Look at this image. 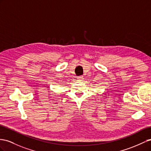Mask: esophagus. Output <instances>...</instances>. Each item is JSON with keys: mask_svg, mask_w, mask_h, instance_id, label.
<instances>
[{"mask_svg": "<svg viewBox=\"0 0 151 151\" xmlns=\"http://www.w3.org/2000/svg\"><path fill=\"white\" fill-rule=\"evenodd\" d=\"M83 80V76H78V78H77V80H78V81H82Z\"/></svg>", "mask_w": 151, "mask_h": 151, "instance_id": "esophagus-1", "label": "esophagus"}]
</instances>
